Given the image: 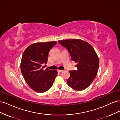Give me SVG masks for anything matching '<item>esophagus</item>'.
<instances>
[{
	"label": "esophagus",
	"instance_id": "esophagus-1",
	"mask_svg": "<svg viewBox=\"0 0 120 120\" xmlns=\"http://www.w3.org/2000/svg\"><path fill=\"white\" fill-rule=\"evenodd\" d=\"M63 71V70H57V72H62Z\"/></svg>",
	"mask_w": 120,
	"mask_h": 120
}]
</instances>
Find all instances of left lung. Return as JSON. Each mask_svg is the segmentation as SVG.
<instances>
[{"label": "left lung", "mask_w": 120, "mask_h": 120, "mask_svg": "<svg viewBox=\"0 0 120 120\" xmlns=\"http://www.w3.org/2000/svg\"><path fill=\"white\" fill-rule=\"evenodd\" d=\"M70 52L71 60L77 64V70L69 71L68 85L77 90H84L91 84L97 75L99 60L96 51L89 43L79 39L59 41Z\"/></svg>", "instance_id": "obj_1"}]
</instances>
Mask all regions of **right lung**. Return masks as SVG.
I'll use <instances>...</instances> for the list:
<instances>
[{
    "label": "right lung",
    "instance_id": "obj_1",
    "mask_svg": "<svg viewBox=\"0 0 120 120\" xmlns=\"http://www.w3.org/2000/svg\"><path fill=\"white\" fill-rule=\"evenodd\" d=\"M56 41L36 42L25 49L20 63V69L27 85L34 91L43 93L52 86L57 71L45 69L48 54Z\"/></svg>",
    "mask_w": 120,
    "mask_h": 120
}]
</instances>
